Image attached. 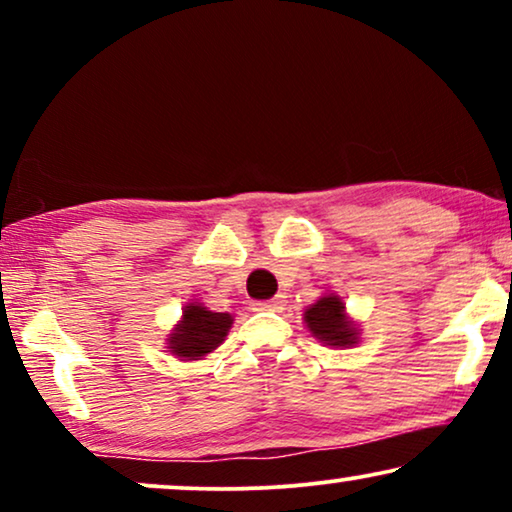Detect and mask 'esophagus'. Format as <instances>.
<instances>
[{"instance_id": "34e87169", "label": "esophagus", "mask_w": 512, "mask_h": 512, "mask_svg": "<svg viewBox=\"0 0 512 512\" xmlns=\"http://www.w3.org/2000/svg\"><path fill=\"white\" fill-rule=\"evenodd\" d=\"M254 305H256V310L279 312V310H284L286 296H282V293H279V296H275V298H270V300H258V303H254Z\"/></svg>"}]
</instances>
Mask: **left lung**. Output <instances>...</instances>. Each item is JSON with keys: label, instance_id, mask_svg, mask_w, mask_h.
I'll return each instance as SVG.
<instances>
[{"label": "left lung", "instance_id": "8db88e82", "mask_svg": "<svg viewBox=\"0 0 512 512\" xmlns=\"http://www.w3.org/2000/svg\"><path fill=\"white\" fill-rule=\"evenodd\" d=\"M305 324L314 338L333 347H347L356 342V328L345 314V303L338 296H326L307 307Z\"/></svg>", "mask_w": 512, "mask_h": 512}]
</instances>
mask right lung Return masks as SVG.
I'll return each mask as SVG.
<instances>
[{
  "mask_svg": "<svg viewBox=\"0 0 512 512\" xmlns=\"http://www.w3.org/2000/svg\"><path fill=\"white\" fill-rule=\"evenodd\" d=\"M230 324H233V319L226 312H212L202 305H188L184 319L170 338L172 354L188 361L200 359L221 345Z\"/></svg>",
  "mask_w": 512,
  "mask_h": 512,
  "instance_id": "1",
  "label": "right lung"
}]
</instances>
